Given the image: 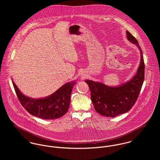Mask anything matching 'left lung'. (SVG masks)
Listing matches in <instances>:
<instances>
[{"instance_id":"1","label":"left lung","mask_w":160,"mask_h":160,"mask_svg":"<svg viewBox=\"0 0 160 160\" xmlns=\"http://www.w3.org/2000/svg\"><path fill=\"white\" fill-rule=\"evenodd\" d=\"M127 39L140 50V60L137 72L131 79L116 86L86 79L95 111L106 117H116L129 111L135 104L144 80L145 65L142 49L136 39L126 31Z\"/></svg>"}]
</instances>
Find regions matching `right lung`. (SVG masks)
<instances>
[{"mask_svg":"<svg viewBox=\"0 0 160 160\" xmlns=\"http://www.w3.org/2000/svg\"><path fill=\"white\" fill-rule=\"evenodd\" d=\"M12 83L23 107L30 114L44 119H55L66 114L70 104V96L76 81L68 82L52 94L43 98H31L23 94L14 81Z\"/></svg>","mask_w":160,"mask_h":160,"instance_id":"obj_1","label":"right lung"}]
</instances>
